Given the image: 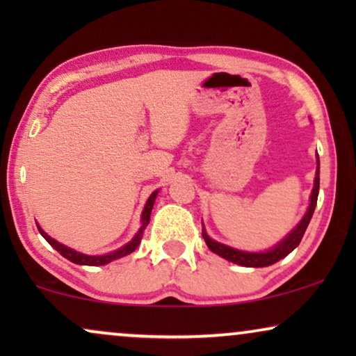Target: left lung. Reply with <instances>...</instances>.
<instances>
[{
    "instance_id": "obj_1",
    "label": "left lung",
    "mask_w": 356,
    "mask_h": 356,
    "mask_svg": "<svg viewBox=\"0 0 356 356\" xmlns=\"http://www.w3.org/2000/svg\"><path fill=\"white\" fill-rule=\"evenodd\" d=\"M318 194H319V157H318V168H316V177H314V186L313 191H311L309 196V206L306 209V213L303 218L298 222L293 230H291L289 235H286L284 240H280L274 248H269L267 251H261V252H250V251H241V250H235V248L223 245V243H218L216 240H212L211 236L207 235L206 228L202 227V238L206 241V245L209 246V250L212 252H216L223 259L235 262L238 266H245V267H267L275 264L277 261L284 259L285 256H289L291 251L295 250L296 246L300 245L301 238H303L306 228H308V223L313 217L314 209H316V202H318Z\"/></svg>"
}]
</instances>
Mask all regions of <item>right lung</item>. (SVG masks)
I'll list each match as a JSON object with an SVG mask.
<instances>
[{
	"label": "right lung",
	"instance_id": "add662e5",
	"mask_svg": "<svg viewBox=\"0 0 356 356\" xmlns=\"http://www.w3.org/2000/svg\"><path fill=\"white\" fill-rule=\"evenodd\" d=\"M157 194H159V189H157V191H154L152 194H150L149 199H147V202H145L143 216H140V222H143V225H140L138 233H136V235L133 236V240L126 243L124 246L118 248V250H115V251H111V252H106V254L89 256V254H84V252L74 251V250H72V248H67V246L63 245V243L53 240L50 235H47V233L42 230L38 223H37V228H38V232H40V235L45 238V240L50 243V245L55 248V250L60 252L63 257H66L67 261L74 262V264H79V266H105V264H108V262H111V261L120 259V257H124V256L131 254V252H133V251H136V248H138L139 243H140V238H143V233L145 230V227L149 225L150 212H152V207H154V202H155V197H157Z\"/></svg>",
	"mask_w": 356,
	"mask_h": 356
}]
</instances>
